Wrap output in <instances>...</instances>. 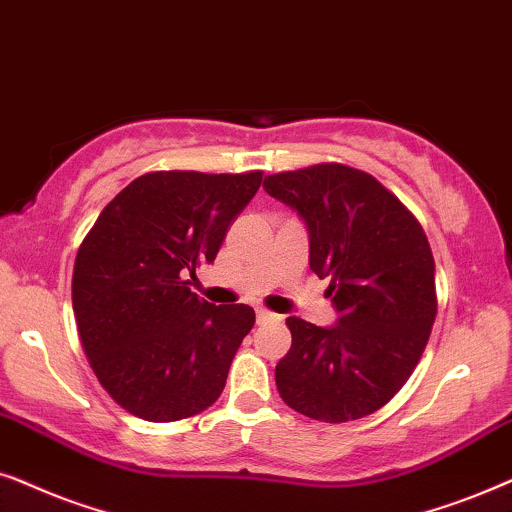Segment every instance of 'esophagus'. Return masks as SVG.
<instances>
[{"instance_id": "1", "label": "esophagus", "mask_w": 512, "mask_h": 512, "mask_svg": "<svg viewBox=\"0 0 512 512\" xmlns=\"http://www.w3.org/2000/svg\"><path fill=\"white\" fill-rule=\"evenodd\" d=\"M255 316H257V323H269V320H276L278 318L276 313H271L269 309H262V306H257Z\"/></svg>"}]
</instances>
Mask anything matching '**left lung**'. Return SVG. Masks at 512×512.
<instances>
[{
	"mask_svg": "<svg viewBox=\"0 0 512 512\" xmlns=\"http://www.w3.org/2000/svg\"><path fill=\"white\" fill-rule=\"evenodd\" d=\"M269 196L309 227V264L330 278L339 320L290 316V351L276 365L285 405L325 424L363 419L419 365L438 313L435 262L417 217L377 177L344 163L264 177Z\"/></svg>",
	"mask_w": 512,
	"mask_h": 512,
	"instance_id": "1",
	"label": "left lung"
}]
</instances>
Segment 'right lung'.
Wrapping results in <instances>:
<instances>
[{
    "label": "right lung",
    "instance_id": "1",
    "mask_svg": "<svg viewBox=\"0 0 512 512\" xmlns=\"http://www.w3.org/2000/svg\"><path fill=\"white\" fill-rule=\"evenodd\" d=\"M260 185L262 170H154L121 189L81 241L72 276L79 339L126 412L161 424L220 398L255 311L199 299L189 278L215 262Z\"/></svg>",
    "mask_w": 512,
    "mask_h": 512
}]
</instances>
